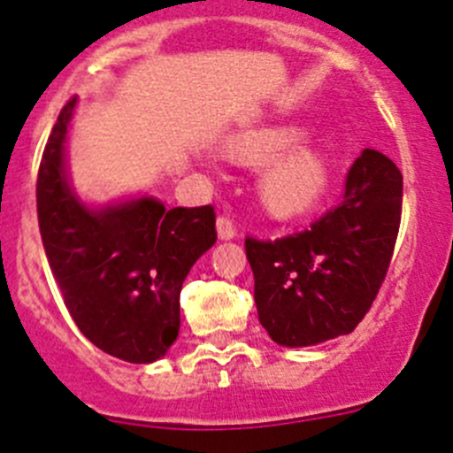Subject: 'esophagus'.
Here are the masks:
<instances>
[{
  "instance_id": "obj_1",
  "label": "esophagus",
  "mask_w": 453,
  "mask_h": 453,
  "mask_svg": "<svg viewBox=\"0 0 453 453\" xmlns=\"http://www.w3.org/2000/svg\"><path fill=\"white\" fill-rule=\"evenodd\" d=\"M217 230H219V236H221V239H226V242L227 239H234L236 236V226L230 217H219Z\"/></svg>"
}]
</instances>
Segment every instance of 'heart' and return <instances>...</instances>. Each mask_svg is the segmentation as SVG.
<instances>
[{
    "instance_id": "b5f03b06",
    "label": "heart",
    "mask_w": 453,
    "mask_h": 453,
    "mask_svg": "<svg viewBox=\"0 0 453 453\" xmlns=\"http://www.w3.org/2000/svg\"><path fill=\"white\" fill-rule=\"evenodd\" d=\"M296 128L248 130L232 142V156L246 165H266L262 178L264 203L275 214L296 217L311 210L327 185V165L311 146H296Z\"/></svg>"
}]
</instances>
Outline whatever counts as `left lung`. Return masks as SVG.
I'll list each match as a JSON object with an SVG mask.
<instances>
[{
    "label": "left lung",
    "instance_id": "obj_1",
    "mask_svg": "<svg viewBox=\"0 0 453 453\" xmlns=\"http://www.w3.org/2000/svg\"><path fill=\"white\" fill-rule=\"evenodd\" d=\"M402 221V173L365 149L343 198L309 230L262 242L246 236L255 304L268 336L304 348L354 332L386 280Z\"/></svg>",
    "mask_w": 453,
    "mask_h": 453
}]
</instances>
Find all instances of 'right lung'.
<instances>
[{
  "instance_id": "1",
  "label": "right lung",
  "mask_w": 453,
  "mask_h": 453,
  "mask_svg": "<svg viewBox=\"0 0 453 453\" xmlns=\"http://www.w3.org/2000/svg\"><path fill=\"white\" fill-rule=\"evenodd\" d=\"M60 110L38 171V223L65 307L88 341L128 364L165 357L180 329V288L217 242L214 207L166 210L156 198L89 210L65 176Z\"/></svg>"
}]
</instances>
